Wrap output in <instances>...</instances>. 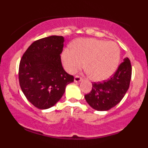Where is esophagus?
I'll return each mask as SVG.
<instances>
[{"instance_id": "esophagus-1", "label": "esophagus", "mask_w": 148, "mask_h": 148, "mask_svg": "<svg viewBox=\"0 0 148 148\" xmlns=\"http://www.w3.org/2000/svg\"><path fill=\"white\" fill-rule=\"evenodd\" d=\"M81 81V78L79 76H76L74 77V82H80Z\"/></svg>"}]
</instances>
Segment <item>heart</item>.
<instances>
[{"label": "heart", "instance_id": "heart-1", "mask_svg": "<svg viewBox=\"0 0 148 148\" xmlns=\"http://www.w3.org/2000/svg\"><path fill=\"white\" fill-rule=\"evenodd\" d=\"M120 51L114 42L97 39H79L72 48H65L62 53L64 69L71 74L81 67L87 69L92 79L102 81L108 79L116 71L120 61Z\"/></svg>", "mask_w": 148, "mask_h": 148}]
</instances>
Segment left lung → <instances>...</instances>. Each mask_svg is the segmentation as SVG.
Here are the masks:
<instances>
[{"mask_svg": "<svg viewBox=\"0 0 148 148\" xmlns=\"http://www.w3.org/2000/svg\"><path fill=\"white\" fill-rule=\"evenodd\" d=\"M124 62L111 79L103 82L92 83V88L85 95V99L92 108L97 111H108L120 103L130 87L132 77V65L130 59Z\"/></svg>", "mask_w": 148, "mask_h": 148, "instance_id": "obj_1", "label": "left lung"}]
</instances>
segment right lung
Listing matches in <instances>:
<instances>
[{"instance_id": "add662e5", "label": "right lung", "mask_w": 148, "mask_h": 148, "mask_svg": "<svg viewBox=\"0 0 148 148\" xmlns=\"http://www.w3.org/2000/svg\"><path fill=\"white\" fill-rule=\"evenodd\" d=\"M64 37L53 36L35 41L23 53L18 80L26 99L40 109H47L63 95L67 85L74 81L61 63Z\"/></svg>"}]
</instances>
